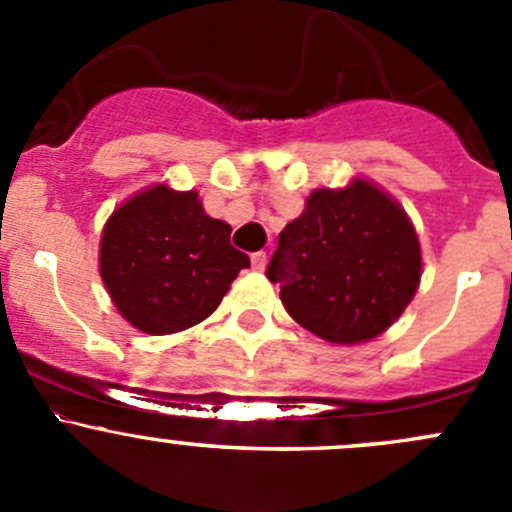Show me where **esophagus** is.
Instances as JSON below:
<instances>
[{
    "label": "esophagus",
    "mask_w": 512,
    "mask_h": 512,
    "mask_svg": "<svg viewBox=\"0 0 512 512\" xmlns=\"http://www.w3.org/2000/svg\"><path fill=\"white\" fill-rule=\"evenodd\" d=\"M265 267H267V252H255V255H252V270L262 272Z\"/></svg>",
    "instance_id": "1"
}]
</instances>
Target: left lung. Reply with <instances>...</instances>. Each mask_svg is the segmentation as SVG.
<instances>
[{
    "label": "left lung",
    "mask_w": 512,
    "mask_h": 512,
    "mask_svg": "<svg viewBox=\"0 0 512 512\" xmlns=\"http://www.w3.org/2000/svg\"><path fill=\"white\" fill-rule=\"evenodd\" d=\"M406 210L366 178L309 193L267 267L289 317L329 344H361L404 314L421 282Z\"/></svg>",
    "instance_id": "8db88e82"
}]
</instances>
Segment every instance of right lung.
<instances>
[{"label": "right lung", "instance_id": "add662e5", "mask_svg": "<svg viewBox=\"0 0 512 512\" xmlns=\"http://www.w3.org/2000/svg\"><path fill=\"white\" fill-rule=\"evenodd\" d=\"M230 230L205 213L195 190L168 183L118 205L103 225L98 272L121 317L153 337L208 319L250 267L230 245Z\"/></svg>", "mask_w": 512, "mask_h": 512}]
</instances>
